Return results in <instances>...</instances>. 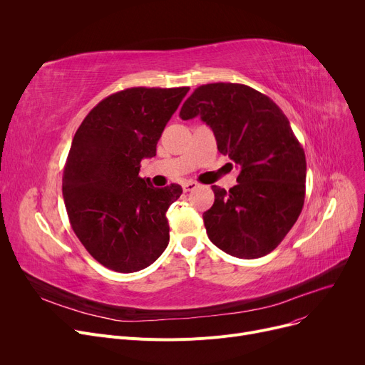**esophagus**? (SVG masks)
I'll use <instances>...</instances> for the list:
<instances>
[{"mask_svg": "<svg viewBox=\"0 0 365 365\" xmlns=\"http://www.w3.org/2000/svg\"><path fill=\"white\" fill-rule=\"evenodd\" d=\"M197 187H198V183H195V182H186V183H183V190H185V192H190V190H194Z\"/></svg>", "mask_w": 365, "mask_h": 365, "instance_id": "1", "label": "esophagus"}]
</instances>
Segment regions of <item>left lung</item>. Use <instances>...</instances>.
<instances>
[{
  "label": "left lung",
  "instance_id": "left-lung-1",
  "mask_svg": "<svg viewBox=\"0 0 365 365\" xmlns=\"http://www.w3.org/2000/svg\"><path fill=\"white\" fill-rule=\"evenodd\" d=\"M179 115L210 125L240 168L234 187L212 186L215 204L202 215L210 241L240 259L269 255L300 216L306 190L304 150L284 112L252 87L213 83L195 88Z\"/></svg>",
  "mask_w": 365,
  "mask_h": 365
}]
</instances>
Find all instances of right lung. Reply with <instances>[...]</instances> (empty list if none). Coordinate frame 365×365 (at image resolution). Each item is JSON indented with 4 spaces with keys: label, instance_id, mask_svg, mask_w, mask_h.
Listing matches in <instances>:
<instances>
[{
    "label": "right lung",
    "instance_id": "1",
    "mask_svg": "<svg viewBox=\"0 0 365 365\" xmlns=\"http://www.w3.org/2000/svg\"><path fill=\"white\" fill-rule=\"evenodd\" d=\"M189 87H131L96 105L76 130L62 192L75 235L108 269L138 272L168 245L165 213L182 187H153L139 176Z\"/></svg>",
    "mask_w": 365,
    "mask_h": 365
}]
</instances>
